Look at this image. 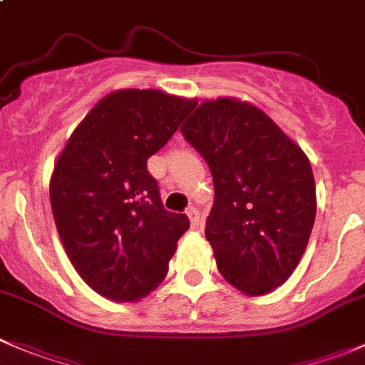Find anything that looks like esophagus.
<instances>
[{"label": "esophagus", "instance_id": "1", "mask_svg": "<svg viewBox=\"0 0 365 365\" xmlns=\"http://www.w3.org/2000/svg\"><path fill=\"white\" fill-rule=\"evenodd\" d=\"M187 215L190 219V228L197 230L201 226V219H200V210L196 207H189L187 208Z\"/></svg>", "mask_w": 365, "mask_h": 365}]
</instances>
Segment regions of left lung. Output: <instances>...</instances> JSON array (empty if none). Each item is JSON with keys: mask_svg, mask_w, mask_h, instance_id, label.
Masks as SVG:
<instances>
[{"mask_svg": "<svg viewBox=\"0 0 365 365\" xmlns=\"http://www.w3.org/2000/svg\"><path fill=\"white\" fill-rule=\"evenodd\" d=\"M180 132L212 173L205 235L219 272L247 296L284 284L316 219L307 155L260 108L230 98L201 103Z\"/></svg>", "mask_w": 365, "mask_h": 365, "instance_id": "8db88e82", "label": "left lung"}]
</instances>
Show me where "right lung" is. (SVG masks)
<instances>
[{
	"instance_id": "1",
	"label": "right lung",
	"mask_w": 365,
	"mask_h": 365,
	"mask_svg": "<svg viewBox=\"0 0 365 365\" xmlns=\"http://www.w3.org/2000/svg\"><path fill=\"white\" fill-rule=\"evenodd\" d=\"M194 101L125 88L105 96L67 140L49 200L71 264L96 292L135 302L168 274L185 214L164 208L148 158L175 135Z\"/></svg>"
}]
</instances>
